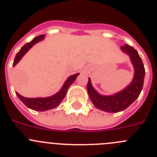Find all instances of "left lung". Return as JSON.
<instances>
[{"mask_svg":"<svg viewBox=\"0 0 157 157\" xmlns=\"http://www.w3.org/2000/svg\"><path fill=\"white\" fill-rule=\"evenodd\" d=\"M121 49L130 56L131 63L134 65V78L128 86L116 94L104 96L94 90L90 78L87 83V91L94 106L107 112H119L127 109L138 98L143 87L145 67L138 52L127 44L121 46Z\"/></svg>","mask_w":157,"mask_h":157,"instance_id":"obj_1","label":"left lung"}]
</instances>
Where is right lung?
I'll list each match as a JSON object with an SVG mask.
<instances>
[{"mask_svg": "<svg viewBox=\"0 0 157 157\" xmlns=\"http://www.w3.org/2000/svg\"><path fill=\"white\" fill-rule=\"evenodd\" d=\"M44 37L45 35L42 34V35L37 36L35 38L32 40L30 42L27 43L25 44L23 47L21 48V49L19 51V52L16 53V57L14 59L13 64L12 66H16L18 62L22 59L25 54L27 53V51L31 48L33 45L35 44V43L39 42L40 41L44 39ZM78 73L75 75H71L70 77L66 80V82H64L63 86H62L61 90L59 91L58 93H56V94L51 96V97H48V98H27L23 97L19 94L16 93L17 94V97L19 98V100L24 104L27 108L32 109V110L34 111H39V112H44V111L49 110V109H54L56 108V106L60 104L63 99L64 98V97L66 96L67 92V90L70 87V86L71 85L72 83L74 82L75 80L76 79V78L78 75Z\"/></svg>", "mask_w": 157, "mask_h": 157, "instance_id": "obj_1", "label": "right lung"}]
</instances>
